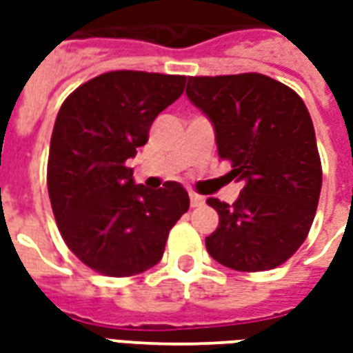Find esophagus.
I'll use <instances>...</instances> for the list:
<instances>
[{
	"mask_svg": "<svg viewBox=\"0 0 353 353\" xmlns=\"http://www.w3.org/2000/svg\"><path fill=\"white\" fill-rule=\"evenodd\" d=\"M191 196V208H200V206H204V196H200V194H196V192H191L189 194Z\"/></svg>",
	"mask_w": 353,
	"mask_h": 353,
	"instance_id": "1",
	"label": "esophagus"
}]
</instances>
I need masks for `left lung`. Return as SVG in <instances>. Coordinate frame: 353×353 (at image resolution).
I'll return each instance as SVG.
<instances>
[{
  "mask_svg": "<svg viewBox=\"0 0 353 353\" xmlns=\"http://www.w3.org/2000/svg\"><path fill=\"white\" fill-rule=\"evenodd\" d=\"M189 100L214 123L217 153L242 181L234 204L208 199L219 214L206 250L240 272L283 265L303 245L321 191L316 132L303 98L263 73L189 77Z\"/></svg>",
  "mask_w": 353,
  "mask_h": 353,
  "instance_id": "8db88e82",
  "label": "left lung"
}]
</instances>
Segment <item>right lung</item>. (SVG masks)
Segmentation results:
<instances>
[{
  "label": "right lung",
  "instance_id": "add662e5",
  "mask_svg": "<svg viewBox=\"0 0 353 353\" xmlns=\"http://www.w3.org/2000/svg\"><path fill=\"white\" fill-rule=\"evenodd\" d=\"M185 75L101 73L75 88L58 111L47 187L58 230L94 272L124 278L162 259L172 227L189 210L176 181L134 185L126 161L145 145L157 115L183 94Z\"/></svg>",
  "mask_w": 353,
  "mask_h": 353
}]
</instances>
